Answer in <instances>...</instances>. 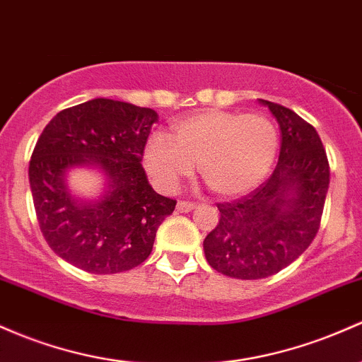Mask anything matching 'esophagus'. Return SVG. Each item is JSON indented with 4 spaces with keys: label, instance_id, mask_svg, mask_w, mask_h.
Masks as SVG:
<instances>
[{
    "label": "esophagus",
    "instance_id": "1",
    "mask_svg": "<svg viewBox=\"0 0 362 362\" xmlns=\"http://www.w3.org/2000/svg\"><path fill=\"white\" fill-rule=\"evenodd\" d=\"M194 208H196V202H190V201H178L177 202V211H180V213H187Z\"/></svg>",
    "mask_w": 362,
    "mask_h": 362
}]
</instances>
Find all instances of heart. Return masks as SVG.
I'll return each instance as SVG.
<instances>
[{"label":"heart","instance_id":"1","mask_svg":"<svg viewBox=\"0 0 362 362\" xmlns=\"http://www.w3.org/2000/svg\"><path fill=\"white\" fill-rule=\"evenodd\" d=\"M276 151V127L266 115L209 110L175 123L170 137H151L144 163L165 190L177 189L197 163L206 185L226 197L256 187L272 168Z\"/></svg>","mask_w":362,"mask_h":362}]
</instances>
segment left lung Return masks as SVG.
Wrapping results in <instances>:
<instances>
[{
    "label": "left lung",
    "mask_w": 362,
    "mask_h": 362,
    "mask_svg": "<svg viewBox=\"0 0 362 362\" xmlns=\"http://www.w3.org/2000/svg\"><path fill=\"white\" fill-rule=\"evenodd\" d=\"M261 103L280 125L275 170L240 199L218 202L220 220L204 239L209 266L239 280L275 275L309 247L329 184L327 151L315 127L278 103Z\"/></svg>",
    "instance_id": "left-lung-1"
}]
</instances>
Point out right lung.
Instances as JSON below:
<instances>
[{
  "instance_id": "add662e5",
  "label": "right lung",
  "mask_w": 362,
  "mask_h": 362,
  "mask_svg": "<svg viewBox=\"0 0 362 362\" xmlns=\"http://www.w3.org/2000/svg\"><path fill=\"white\" fill-rule=\"evenodd\" d=\"M151 108L90 99L59 111L37 139L29 182L39 228L66 263L110 275L144 263L156 230L177 201L154 192L141 161L151 127ZM99 165L109 190L98 203L75 200L64 184L71 165Z\"/></svg>"
}]
</instances>
